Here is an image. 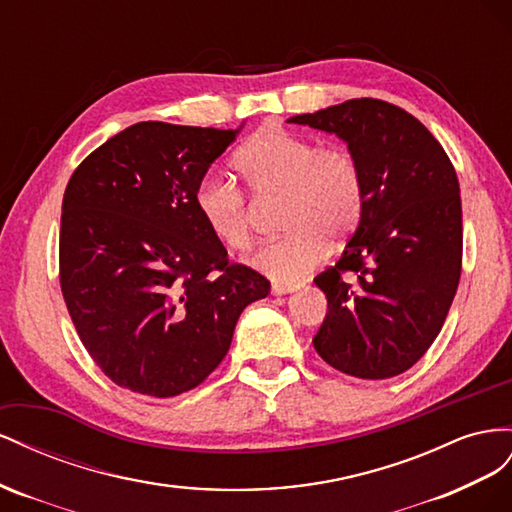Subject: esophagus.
<instances>
[{
  "instance_id": "obj_1",
  "label": "esophagus",
  "mask_w": 512,
  "mask_h": 512,
  "mask_svg": "<svg viewBox=\"0 0 512 512\" xmlns=\"http://www.w3.org/2000/svg\"><path fill=\"white\" fill-rule=\"evenodd\" d=\"M294 291H298V285H272V294H274V296L294 294Z\"/></svg>"
}]
</instances>
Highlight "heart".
<instances>
[{
	"instance_id": "obj_1",
	"label": "heart",
	"mask_w": 512,
	"mask_h": 512,
	"mask_svg": "<svg viewBox=\"0 0 512 512\" xmlns=\"http://www.w3.org/2000/svg\"><path fill=\"white\" fill-rule=\"evenodd\" d=\"M233 169L255 201L281 195V229L287 236L261 246L253 266L279 285L311 274L328 244L352 236L364 206V178L354 154L319 145L281 126H264L233 156ZM195 212L210 236L231 253L253 244L255 212L236 186L203 178L193 195Z\"/></svg>"
}]
</instances>
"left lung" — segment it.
I'll use <instances>...</instances> for the list:
<instances>
[{"label":"left lung","instance_id":"obj_1","mask_svg":"<svg viewBox=\"0 0 512 512\" xmlns=\"http://www.w3.org/2000/svg\"><path fill=\"white\" fill-rule=\"evenodd\" d=\"M287 122L337 135L364 178L356 233L315 276L328 298L315 352L360 379L394 377L425 356L457 294L463 253L455 167L414 115L354 98Z\"/></svg>","mask_w":512,"mask_h":512}]
</instances>
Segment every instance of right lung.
Returning a JSON list of instances; mask_svg holds the SVG:
<instances>
[{
	"mask_svg": "<svg viewBox=\"0 0 512 512\" xmlns=\"http://www.w3.org/2000/svg\"><path fill=\"white\" fill-rule=\"evenodd\" d=\"M240 128L139 122L72 173L60 285L113 384L158 399L199 386L227 356L240 313L270 294L266 276L229 264L193 203Z\"/></svg>",
	"mask_w": 512,
	"mask_h": 512,
	"instance_id": "add662e5",
	"label": "right lung"
}]
</instances>
